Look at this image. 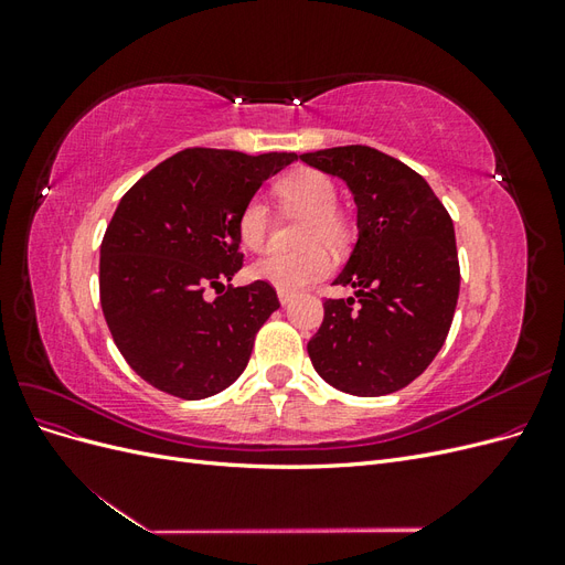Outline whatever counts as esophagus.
<instances>
[{"label":"esophagus","instance_id":"1","mask_svg":"<svg viewBox=\"0 0 565 565\" xmlns=\"http://www.w3.org/2000/svg\"><path fill=\"white\" fill-rule=\"evenodd\" d=\"M278 299H280L282 306H287L289 301L295 299V292H287V289H278Z\"/></svg>","mask_w":565,"mask_h":565}]
</instances>
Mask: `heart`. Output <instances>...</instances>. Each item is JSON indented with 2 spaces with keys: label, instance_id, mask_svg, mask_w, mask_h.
<instances>
[{
  "label": "heart",
  "instance_id": "obj_1",
  "mask_svg": "<svg viewBox=\"0 0 565 565\" xmlns=\"http://www.w3.org/2000/svg\"><path fill=\"white\" fill-rule=\"evenodd\" d=\"M278 198L287 210L306 216L297 252H270L252 266V278L268 282L276 289L299 292L322 278H328L334 262L330 249H344L351 241V226L347 216L337 210V185L334 181L318 172V169H297L276 185ZM268 207L262 198H249L237 216V235L241 243L262 252L268 243Z\"/></svg>",
  "mask_w": 565,
  "mask_h": 565
}]
</instances>
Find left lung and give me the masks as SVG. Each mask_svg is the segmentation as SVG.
<instances>
[{
  "label": "left lung",
  "mask_w": 565,
  "mask_h": 565,
  "mask_svg": "<svg viewBox=\"0 0 565 565\" xmlns=\"http://www.w3.org/2000/svg\"><path fill=\"white\" fill-rule=\"evenodd\" d=\"M301 162L339 177L358 207V241L328 299L309 355L320 377L351 396H386L431 365L459 297L448 210L415 169L370 146L303 152Z\"/></svg>",
  "instance_id": "8db88e82"
}]
</instances>
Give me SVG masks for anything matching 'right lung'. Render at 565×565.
I'll return each instance as SVG.
<instances>
[{"label": "right lung", "instance_id": "obj_1", "mask_svg": "<svg viewBox=\"0 0 565 565\" xmlns=\"http://www.w3.org/2000/svg\"><path fill=\"white\" fill-rule=\"evenodd\" d=\"M295 160L188 148L119 200L100 243V309L119 353L150 386L200 401L247 367L254 337L280 301L262 280L224 285L243 268L237 216ZM207 286L222 289L212 302Z\"/></svg>", "mask_w": 565, "mask_h": 565}]
</instances>
